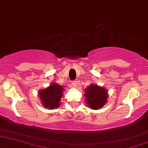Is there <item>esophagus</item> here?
<instances>
[{"label": "esophagus", "mask_w": 148, "mask_h": 148, "mask_svg": "<svg viewBox=\"0 0 148 148\" xmlns=\"http://www.w3.org/2000/svg\"><path fill=\"white\" fill-rule=\"evenodd\" d=\"M71 85L73 86L74 87V88H76L77 87V83H76V81H73V82H71Z\"/></svg>", "instance_id": "1"}]
</instances>
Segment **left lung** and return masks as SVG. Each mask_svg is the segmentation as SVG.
Returning a JSON list of instances; mask_svg holds the SVG:
<instances>
[{
  "instance_id": "1",
  "label": "left lung",
  "mask_w": 148,
  "mask_h": 148,
  "mask_svg": "<svg viewBox=\"0 0 148 148\" xmlns=\"http://www.w3.org/2000/svg\"><path fill=\"white\" fill-rule=\"evenodd\" d=\"M108 91L103 87L92 84L85 89L86 102L93 110H98L105 105L108 98Z\"/></svg>"
}]
</instances>
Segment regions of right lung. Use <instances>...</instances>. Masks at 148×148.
I'll list each match as a JSON object with an SVG mask.
<instances>
[{"label":"right lung","mask_w":148,"mask_h":148,"mask_svg":"<svg viewBox=\"0 0 148 148\" xmlns=\"http://www.w3.org/2000/svg\"><path fill=\"white\" fill-rule=\"evenodd\" d=\"M63 86L54 82L47 88L40 90L38 94L42 104L49 110L57 108L60 105V100L63 96Z\"/></svg>","instance_id":"obj_1"}]
</instances>
